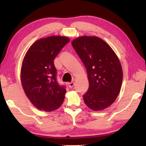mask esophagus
<instances>
[{
	"instance_id": "1",
	"label": "esophagus",
	"mask_w": 146,
	"mask_h": 146,
	"mask_svg": "<svg viewBox=\"0 0 146 146\" xmlns=\"http://www.w3.org/2000/svg\"><path fill=\"white\" fill-rule=\"evenodd\" d=\"M74 86V82H70L68 83V86L69 88H73Z\"/></svg>"
}]
</instances>
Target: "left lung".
I'll list each match as a JSON object with an SVG mask.
<instances>
[{"instance_id": "1", "label": "left lung", "mask_w": 146, "mask_h": 146, "mask_svg": "<svg viewBox=\"0 0 146 146\" xmlns=\"http://www.w3.org/2000/svg\"><path fill=\"white\" fill-rule=\"evenodd\" d=\"M72 45L87 71L89 88L83 95L85 104L94 111L109 107L117 98L122 83L118 58L106 42L97 36L78 37Z\"/></svg>"}]
</instances>
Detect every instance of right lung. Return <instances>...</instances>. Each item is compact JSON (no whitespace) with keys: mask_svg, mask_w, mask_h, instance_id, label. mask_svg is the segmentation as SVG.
Listing matches in <instances>:
<instances>
[{"mask_svg":"<svg viewBox=\"0 0 146 146\" xmlns=\"http://www.w3.org/2000/svg\"><path fill=\"white\" fill-rule=\"evenodd\" d=\"M68 38L52 36L36 41L26 53L21 68L24 91L38 110H57L62 104L66 88L56 80L57 70L54 60Z\"/></svg>","mask_w":146,"mask_h":146,"instance_id":"add662e5","label":"right lung"}]
</instances>
